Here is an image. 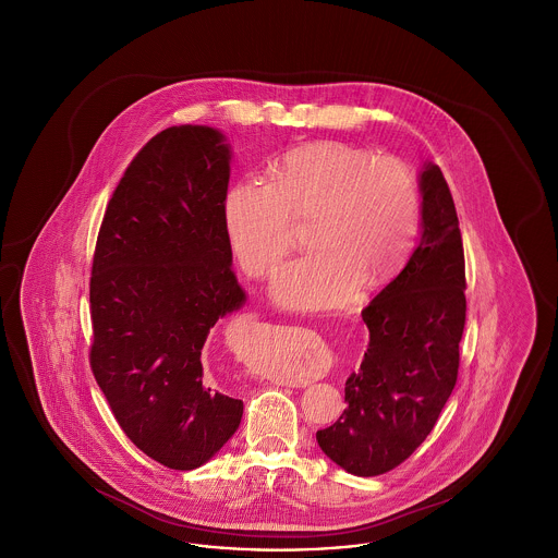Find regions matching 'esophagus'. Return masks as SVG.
I'll use <instances>...</instances> for the list:
<instances>
[{"label": "esophagus", "instance_id": "34e87169", "mask_svg": "<svg viewBox=\"0 0 558 558\" xmlns=\"http://www.w3.org/2000/svg\"><path fill=\"white\" fill-rule=\"evenodd\" d=\"M312 380L310 378H287L282 380V385H289V387H307Z\"/></svg>", "mask_w": 558, "mask_h": 558}]
</instances>
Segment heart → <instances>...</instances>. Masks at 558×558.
<instances>
[{
    "instance_id": "obj_1",
    "label": "heart",
    "mask_w": 558,
    "mask_h": 558,
    "mask_svg": "<svg viewBox=\"0 0 558 558\" xmlns=\"http://www.w3.org/2000/svg\"><path fill=\"white\" fill-rule=\"evenodd\" d=\"M314 215L316 251L282 269L274 299L318 312L376 291L405 264L421 226V192L398 159L318 142L274 160L264 180H240L223 198V226L240 267L271 276L292 246V219Z\"/></svg>"
}]
</instances>
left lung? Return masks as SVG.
<instances>
[{
  "label": "left lung",
  "instance_id": "left-lung-1",
  "mask_svg": "<svg viewBox=\"0 0 558 558\" xmlns=\"http://www.w3.org/2000/svg\"><path fill=\"white\" fill-rule=\"evenodd\" d=\"M421 239L408 264L362 312L371 330L345 383L341 418L316 433L347 473L376 477L412 456L437 423L458 378L466 319L464 251L450 187L426 160L418 173Z\"/></svg>",
  "mask_w": 558,
  "mask_h": 558
}]
</instances>
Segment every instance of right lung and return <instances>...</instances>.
Returning a JSON list of instances; mask_svg holds the SVG:
<instances>
[{"label":"right lung","instance_id":"obj_1","mask_svg":"<svg viewBox=\"0 0 558 558\" xmlns=\"http://www.w3.org/2000/svg\"><path fill=\"white\" fill-rule=\"evenodd\" d=\"M230 160L215 128L155 135L108 203L92 266L96 383L135 448L175 471L209 462L242 418L201 357L215 322L246 303L223 226Z\"/></svg>","mask_w":558,"mask_h":558}]
</instances>
